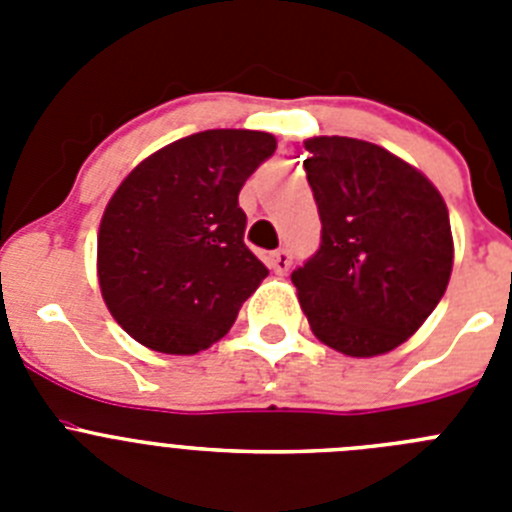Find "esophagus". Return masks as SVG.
<instances>
[{
	"mask_svg": "<svg viewBox=\"0 0 512 512\" xmlns=\"http://www.w3.org/2000/svg\"><path fill=\"white\" fill-rule=\"evenodd\" d=\"M266 264H269V269L274 271V274H287L289 266H292V253L284 251V248H279V251H271L269 256H266Z\"/></svg>",
	"mask_w": 512,
	"mask_h": 512,
	"instance_id": "obj_1",
	"label": "esophagus"
}]
</instances>
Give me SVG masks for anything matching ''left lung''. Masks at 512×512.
I'll use <instances>...</instances> for the list:
<instances>
[{
  "label": "left lung",
  "instance_id": "8db88e82",
  "mask_svg": "<svg viewBox=\"0 0 512 512\" xmlns=\"http://www.w3.org/2000/svg\"><path fill=\"white\" fill-rule=\"evenodd\" d=\"M323 241L292 271L312 333L346 356H379L436 310L454 266L449 210L415 166L359 138L305 140Z\"/></svg>",
  "mask_w": 512,
  "mask_h": 512
}]
</instances>
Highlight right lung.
<instances>
[{"label": "right lung", "mask_w": 512, "mask_h": 512, "mask_svg": "<svg viewBox=\"0 0 512 512\" xmlns=\"http://www.w3.org/2000/svg\"><path fill=\"white\" fill-rule=\"evenodd\" d=\"M277 138L205 130L143 158L104 207L97 235L102 300L122 330L161 354L220 341L269 274L243 243L238 192Z\"/></svg>", "instance_id": "1"}]
</instances>
